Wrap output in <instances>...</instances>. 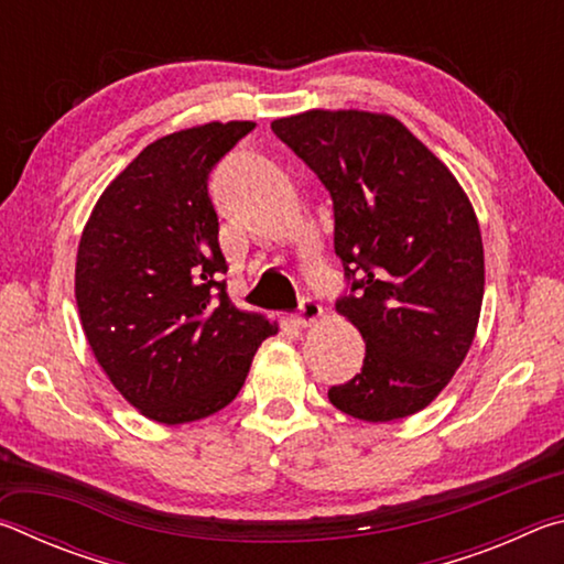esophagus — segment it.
<instances>
[{
    "label": "esophagus",
    "instance_id": "obj_1",
    "mask_svg": "<svg viewBox=\"0 0 564 564\" xmlns=\"http://www.w3.org/2000/svg\"><path fill=\"white\" fill-rule=\"evenodd\" d=\"M321 316H323V308H321L316 301L308 299V295H305V299H301L299 313H295V323H299L301 328H308V326H313V323H318Z\"/></svg>",
    "mask_w": 564,
    "mask_h": 564
}]
</instances>
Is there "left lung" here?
<instances>
[{"label": "left lung", "instance_id": "left-lung-1", "mask_svg": "<svg viewBox=\"0 0 564 564\" xmlns=\"http://www.w3.org/2000/svg\"><path fill=\"white\" fill-rule=\"evenodd\" d=\"M330 191L336 311L360 330L356 378L330 403L366 423L431 405L473 346L485 293L482 236L457 178L390 113L311 109L271 123Z\"/></svg>", "mask_w": 564, "mask_h": 564}]
</instances>
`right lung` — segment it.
<instances>
[{"label":"right lung","instance_id":"add662e5","mask_svg":"<svg viewBox=\"0 0 564 564\" xmlns=\"http://www.w3.org/2000/svg\"><path fill=\"white\" fill-rule=\"evenodd\" d=\"M256 127L212 121L149 144L104 188L76 251L84 336L111 386L156 423L218 413L279 326L236 308L208 174Z\"/></svg>","mask_w":564,"mask_h":564}]
</instances>
